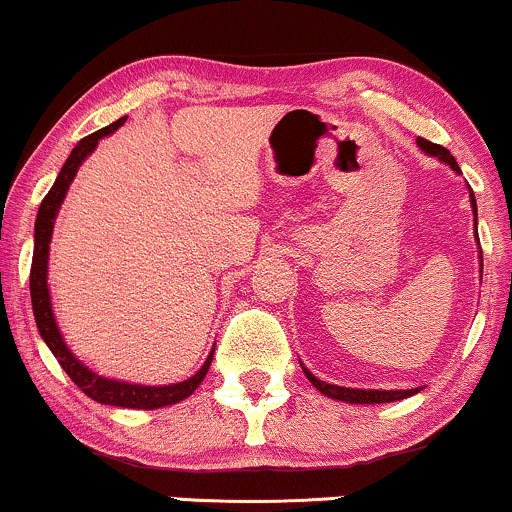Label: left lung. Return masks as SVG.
Listing matches in <instances>:
<instances>
[{
    "label": "left lung",
    "mask_w": 512,
    "mask_h": 512,
    "mask_svg": "<svg viewBox=\"0 0 512 512\" xmlns=\"http://www.w3.org/2000/svg\"><path fill=\"white\" fill-rule=\"evenodd\" d=\"M418 147L425 151V154L434 156V159H439L441 163H446L453 173L460 175V168L456 159L451 156L449 149L439 147V144H432L427 140H422L418 137ZM470 206H472V213H475V230H477V201H475V194H472L470 189ZM479 242V237H475ZM479 266H482V249H479ZM482 273V270H479ZM301 368H304V375L311 380V384L315 389L320 391V394H325L327 399H334V401H344V403H391V401H401V399H408V396L418 394L420 387L415 389H351V387H337V384H330V382H323L318 380V377L313 375L311 370L306 368L304 363H301Z\"/></svg>",
    "instance_id": "obj_1"
}]
</instances>
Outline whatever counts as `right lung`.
I'll return each mask as SVG.
<instances>
[{"label":"right lung","instance_id":"obj_1","mask_svg":"<svg viewBox=\"0 0 512 512\" xmlns=\"http://www.w3.org/2000/svg\"><path fill=\"white\" fill-rule=\"evenodd\" d=\"M128 121V118H118L106 128L92 132V135L82 137V140L75 144L66 163H63L61 173L56 175V182L49 189L47 197L42 199L40 211H37L35 220V249H33V268H30V301H33V313L37 330H40V337L44 344L49 346V351L54 353V358L59 365L66 370V375L78 384L80 391H85L92 401L104 403V406H118V408H137V410H154L163 406H173V403L185 401L187 396H192L201 382H204L208 368H211L213 361V349L208 353V358L201 365L199 372H194L192 377L185 382L178 384H159V387H147V384H130L121 380H111V377L97 375V372L87 368L80 358H75V353L68 349L66 339L61 337L59 325H56L54 311H52V296H49V285H47V273H49V244H52V232H54V220L59 216V208L66 199L68 187L75 175H78V168L82 161L97 149V144L102 137L116 132L121 125Z\"/></svg>","mask_w":512,"mask_h":512}]
</instances>
